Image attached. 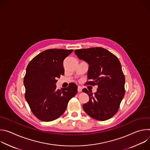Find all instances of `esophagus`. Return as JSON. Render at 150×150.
<instances>
[{"instance_id":"obj_1","label":"esophagus","mask_w":150,"mask_h":150,"mask_svg":"<svg viewBox=\"0 0 150 150\" xmlns=\"http://www.w3.org/2000/svg\"><path fill=\"white\" fill-rule=\"evenodd\" d=\"M82 88L80 86H78V93H80L82 91Z\"/></svg>"}]
</instances>
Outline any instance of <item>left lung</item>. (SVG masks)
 I'll return each mask as SVG.
<instances>
[{
    "label": "left lung",
    "instance_id": "left-lung-1",
    "mask_svg": "<svg viewBox=\"0 0 150 150\" xmlns=\"http://www.w3.org/2000/svg\"><path fill=\"white\" fill-rule=\"evenodd\" d=\"M75 53L89 64L87 79L90 81L85 84L98 87L94 94L87 88L82 90L90 98L82 105L84 111L96 120L110 119L117 112L125 93V78L119 60L102 47L78 49Z\"/></svg>",
    "mask_w": 150,
    "mask_h": 150
}]
</instances>
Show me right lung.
<instances>
[{
	"mask_svg": "<svg viewBox=\"0 0 150 150\" xmlns=\"http://www.w3.org/2000/svg\"><path fill=\"white\" fill-rule=\"evenodd\" d=\"M73 50L49 49L40 53L28 63L24 78L25 98L34 115L39 120L50 122L59 118L67 109L69 101L77 93L73 82L56 89L57 78L65 73L63 63Z\"/></svg>",
	"mask_w": 150,
	"mask_h": 150,
	"instance_id": "obj_1",
	"label": "right lung"
}]
</instances>
